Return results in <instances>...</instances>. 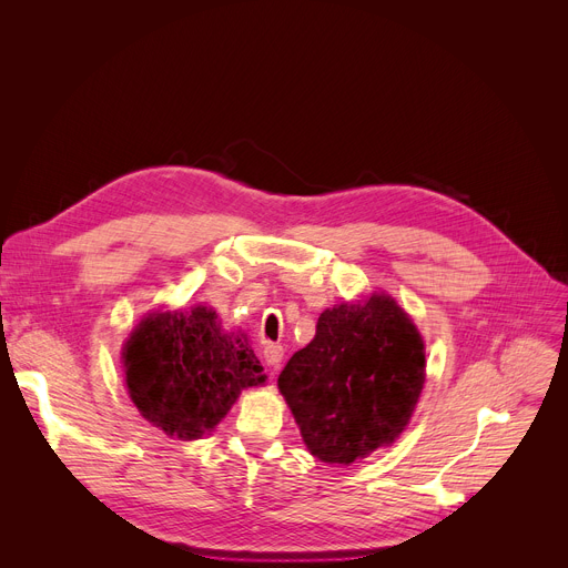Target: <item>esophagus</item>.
<instances>
[{"mask_svg":"<svg viewBox=\"0 0 568 568\" xmlns=\"http://www.w3.org/2000/svg\"><path fill=\"white\" fill-rule=\"evenodd\" d=\"M263 355H265V363L276 369V367L283 363V346H278V344H267L265 351H263Z\"/></svg>","mask_w":568,"mask_h":568,"instance_id":"34e87169","label":"esophagus"}]
</instances>
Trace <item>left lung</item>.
Instances as JSON below:
<instances>
[{
  "mask_svg": "<svg viewBox=\"0 0 568 568\" xmlns=\"http://www.w3.org/2000/svg\"><path fill=\"white\" fill-rule=\"evenodd\" d=\"M426 381L424 339L387 294L322 313L315 339L278 376L301 437L317 459L351 464L389 446Z\"/></svg>",
  "mask_w": 568,
  "mask_h": 568,
  "instance_id": "obj_1",
  "label": "left lung"
}]
</instances>
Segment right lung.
I'll use <instances>...</instances> for the list:
<instances>
[{
    "mask_svg": "<svg viewBox=\"0 0 568 568\" xmlns=\"http://www.w3.org/2000/svg\"><path fill=\"white\" fill-rule=\"evenodd\" d=\"M129 396L140 415L174 439L211 433L244 387L267 381L244 333H222L213 307L151 313L124 344Z\"/></svg>",
    "mask_w": 568,
    "mask_h": 568,
    "instance_id": "right-lung-1",
    "label": "right lung"
}]
</instances>
